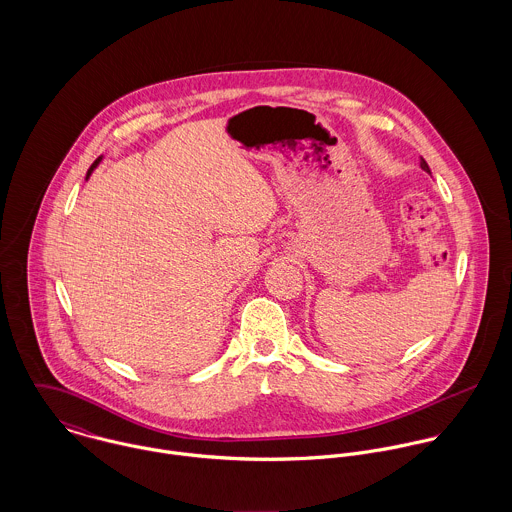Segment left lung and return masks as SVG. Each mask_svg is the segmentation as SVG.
<instances>
[{"instance_id": "obj_1", "label": "left lung", "mask_w": 512, "mask_h": 512, "mask_svg": "<svg viewBox=\"0 0 512 512\" xmlns=\"http://www.w3.org/2000/svg\"><path fill=\"white\" fill-rule=\"evenodd\" d=\"M420 167H422V169H424V171H426V173H432V171H430V167H428V163H426V159H424V157H422V159H420Z\"/></svg>"}]
</instances>
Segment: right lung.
Returning <instances> with one entry per match:
<instances>
[{"label":"right lung","mask_w":512,"mask_h":512,"mask_svg":"<svg viewBox=\"0 0 512 512\" xmlns=\"http://www.w3.org/2000/svg\"><path fill=\"white\" fill-rule=\"evenodd\" d=\"M100 161H102V155H100V157H98V159H96V161H94V163H92V167H90V169H88V173H86V179H88V177H90V175H92V171H94V169H96V167H98V163H100Z\"/></svg>","instance_id":"1"}]
</instances>
